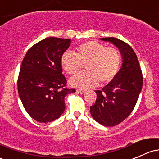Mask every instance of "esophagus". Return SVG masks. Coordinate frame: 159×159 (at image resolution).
Wrapping results in <instances>:
<instances>
[{
    "label": "esophagus",
    "instance_id": "obj_1",
    "mask_svg": "<svg viewBox=\"0 0 159 159\" xmlns=\"http://www.w3.org/2000/svg\"><path fill=\"white\" fill-rule=\"evenodd\" d=\"M76 92L80 94H83L86 93V91L84 89H76Z\"/></svg>",
    "mask_w": 159,
    "mask_h": 159
}]
</instances>
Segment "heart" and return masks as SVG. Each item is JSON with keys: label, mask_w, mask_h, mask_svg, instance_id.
<instances>
[{"label": "heart", "mask_w": 159, "mask_h": 159, "mask_svg": "<svg viewBox=\"0 0 159 159\" xmlns=\"http://www.w3.org/2000/svg\"><path fill=\"white\" fill-rule=\"evenodd\" d=\"M62 68L66 73L74 75L85 64L87 70L70 80L73 86L86 89L101 83L110 82L120 68L121 54L118 49L106 47L95 41H89L76 48V53L66 51L61 57Z\"/></svg>", "instance_id": "heart-1"}]
</instances>
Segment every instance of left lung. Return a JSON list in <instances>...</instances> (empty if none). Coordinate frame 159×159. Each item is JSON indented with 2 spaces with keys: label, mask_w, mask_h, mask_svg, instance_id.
I'll list each match as a JSON object with an SVG mask.
<instances>
[{
  "label": "left lung",
  "mask_w": 159,
  "mask_h": 159,
  "mask_svg": "<svg viewBox=\"0 0 159 159\" xmlns=\"http://www.w3.org/2000/svg\"><path fill=\"white\" fill-rule=\"evenodd\" d=\"M101 40L111 42L119 49L123 63L114 79L102 90H95L97 98L90 106V112L100 124L113 127L134 110L143 87V74L137 56L128 44L114 37Z\"/></svg>",
  "instance_id": "left-lung-1"
}]
</instances>
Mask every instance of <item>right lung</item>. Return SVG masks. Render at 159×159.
I'll return each instance as SVG.
<instances>
[{
	"instance_id": "add662e5",
	"label": "right lung",
	"mask_w": 159,
	"mask_h": 159,
	"mask_svg": "<svg viewBox=\"0 0 159 159\" xmlns=\"http://www.w3.org/2000/svg\"><path fill=\"white\" fill-rule=\"evenodd\" d=\"M70 42V39H45L32 46L23 60L17 80L19 95L27 113L39 123L59 118L65 110V96L76 92L66 88L61 64Z\"/></svg>"
}]
</instances>
